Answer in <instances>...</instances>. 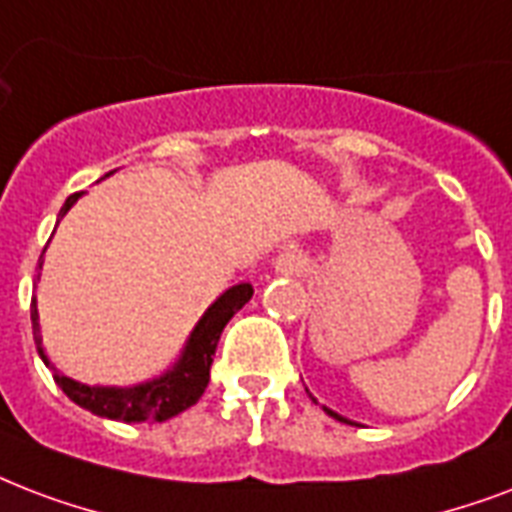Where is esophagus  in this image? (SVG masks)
I'll list each match as a JSON object with an SVG mask.
<instances>
[{
    "mask_svg": "<svg viewBox=\"0 0 512 512\" xmlns=\"http://www.w3.org/2000/svg\"><path fill=\"white\" fill-rule=\"evenodd\" d=\"M273 268L279 273H300L303 271V257H300L295 249H284V252H279V257L273 260Z\"/></svg>",
    "mask_w": 512,
    "mask_h": 512,
    "instance_id": "34e87169",
    "label": "esophagus"
}]
</instances>
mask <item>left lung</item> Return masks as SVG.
<instances>
[{"label": "left lung", "mask_w": 512, "mask_h": 512, "mask_svg": "<svg viewBox=\"0 0 512 512\" xmlns=\"http://www.w3.org/2000/svg\"><path fill=\"white\" fill-rule=\"evenodd\" d=\"M314 403H317V400H314ZM322 408H325V405H322ZM325 413H327V416H333V419L343 421V424H351L349 419H343V416H338V413H335V411H330V408H325Z\"/></svg>", "instance_id": "8db88e82"}]
</instances>
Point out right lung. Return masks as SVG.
I'll return each instance as SVG.
<instances>
[{"label": "right lung", "mask_w": 512, "mask_h": 512, "mask_svg": "<svg viewBox=\"0 0 512 512\" xmlns=\"http://www.w3.org/2000/svg\"><path fill=\"white\" fill-rule=\"evenodd\" d=\"M83 193H74L66 198V204L61 206V217L74 206V201ZM42 268V263H39ZM252 284L241 282L236 287H230L214 300L212 306L206 308V314L198 319V325L193 327V333L187 338L185 349L179 354V360L171 365L163 376L144 381L136 386H88L74 381V378L64 376L61 370L48 360V354L42 349V335H39V314L37 303L31 300V327H34V343L42 362L53 370V381H56L64 395L77 403L85 411L104 416V419L115 421H166L177 413L187 411L190 405H195L204 395V389L209 386V368H212L214 351H217V341H220L222 330L228 325L236 311L244 308L252 298Z\"/></svg>", "instance_id": "1"}]
</instances>
